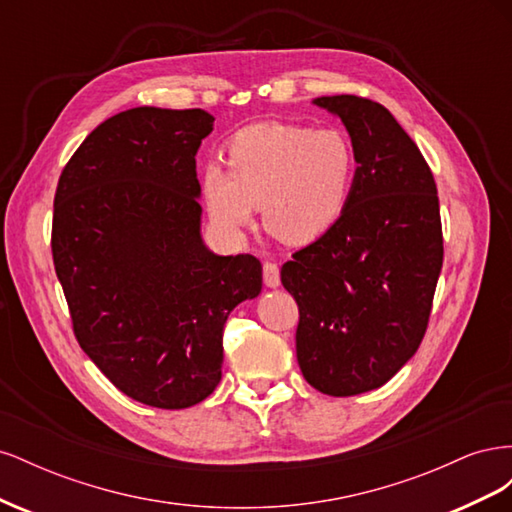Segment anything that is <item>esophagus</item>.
<instances>
[{"label": "esophagus", "instance_id": "esophagus-1", "mask_svg": "<svg viewBox=\"0 0 512 512\" xmlns=\"http://www.w3.org/2000/svg\"><path fill=\"white\" fill-rule=\"evenodd\" d=\"M262 273H265V286L267 288H277V286H280V267H277L275 262H265V267H262Z\"/></svg>", "mask_w": 512, "mask_h": 512}]
</instances>
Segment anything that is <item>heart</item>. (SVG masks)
I'll return each mask as SVG.
<instances>
[{
    "instance_id": "obj_1",
    "label": "heart",
    "mask_w": 512,
    "mask_h": 512,
    "mask_svg": "<svg viewBox=\"0 0 512 512\" xmlns=\"http://www.w3.org/2000/svg\"><path fill=\"white\" fill-rule=\"evenodd\" d=\"M228 168L205 164L200 196L215 230L239 239L254 222L288 245H307L342 218L356 179L348 134L292 123H258L230 138Z\"/></svg>"
}]
</instances>
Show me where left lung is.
I'll return each mask as SVG.
<instances>
[{"label":"left lung","instance_id":"left-lung-1","mask_svg":"<svg viewBox=\"0 0 512 512\" xmlns=\"http://www.w3.org/2000/svg\"><path fill=\"white\" fill-rule=\"evenodd\" d=\"M354 147L350 203L320 239L292 254L282 284L299 305L297 361L324 395L380 389L421 346L442 271L436 181L382 104L322 96Z\"/></svg>","mask_w":512,"mask_h":512}]
</instances>
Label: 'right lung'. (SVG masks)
I'll return each mask as SVG.
<instances>
[{
	"instance_id": "obj_1",
	"label": "right lung",
	"mask_w": 512,
	"mask_h": 512,
	"mask_svg": "<svg viewBox=\"0 0 512 512\" xmlns=\"http://www.w3.org/2000/svg\"><path fill=\"white\" fill-rule=\"evenodd\" d=\"M203 108L136 106L76 149L59 177L53 262L74 335L117 389L151 408L200 404L222 380L228 314L262 290L250 254L203 241Z\"/></svg>"
}]
</instances>
